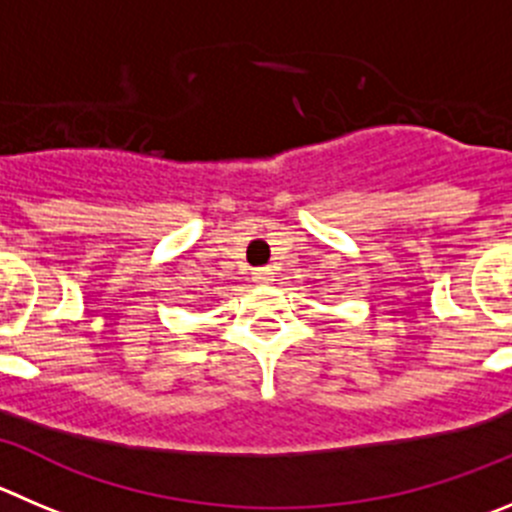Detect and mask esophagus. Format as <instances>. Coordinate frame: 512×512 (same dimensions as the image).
<instances>
[{
  "instance_id": "1",
  "label": "esophagus",
  "mask_w": 512,
  "mask_h": 512,
  "mask_svg": "<svg viewBox=\"0 0 512 512\" xmlns=\"http://www.w3.org/2000/svg\"><path fill=\"white\" fill-rule=\"evenodd\" d=\"M252 278H255V283H267V280L272 278V270L270 267H257V270L252 272Z\"/></svg>"
}]
</instances>
